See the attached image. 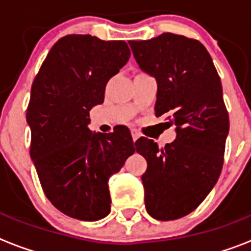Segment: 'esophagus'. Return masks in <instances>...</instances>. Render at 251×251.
Returning a JSON list of instances; mask_svg holds the SVG:
<instances>
[{"label": "esophagus", "mask_w": 251, "mask_h": 251, "mask_svg": "<svg viewBox=\"0 0 251 251\" xmlns=\"http://www.w3.org/2000/svg\"><path fill=\"white\" fill-rule=\"evenodd\" d=\"M130 133H132L133 142H136L137 139H138L139 137H141V134H139V132H138V130H136V129H132V130H130Z\"/></svg>", "instance_id": "34e87169"}]
</instances>
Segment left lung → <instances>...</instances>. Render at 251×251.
I'll use <instances>...</instances> for the list:
<instances>
[{
    "mask_svg": "<svg viewBox=\"0 0 251 251\" xmlns=\"http://www.w3.org/2000/svg\"><path fill=\"white\" fill-rule=\"evenodd\" d=\"M128 44L142 72L157 81L156 115L170 114L176 126V139L162 150L145 137L136 142L147 159L146 210L156 220H176L205 200L223 170L229 114L220 76L197 40L165 32Z\"/></svg>",
    "mask_w": 251,
    "mask_h": 251,
    "instance_id": "8db88e82",
    "label": "left lung"
}]
</instances>
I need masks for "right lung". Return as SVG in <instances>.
Segmentation results:
<instances>
[{"instance_id": "right-lung-1", "label": "right lung", "mask_w": 251, "mask_h": 251, "mask_svg": "<svg viewBox=\"0 0 251 251\" xmlns=\"http://www.w3.org/2000/svg\"><path fill=\"white\" fill-rule=\"evenodd\" d=\"M129 56L126 41L68 35L51 48L31 86V159L50 202L77 220L109 214V177L136 151L126 128H88L90 109L103 103L106 83Z\"/></svg>"}]
</instances>
